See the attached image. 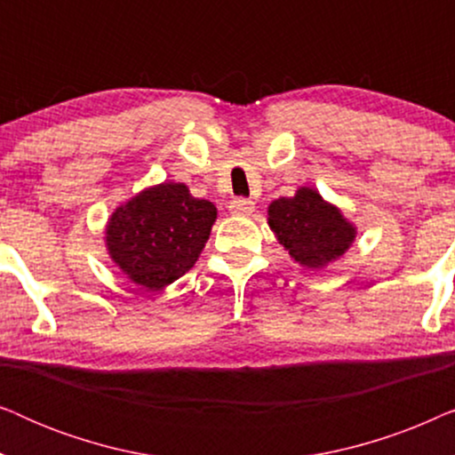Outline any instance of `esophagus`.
I'll list each match as a JSON object with an SVG mask.
<instances>
[{
	"label": "esophagus",
	"mask_w": 455,
	"mask_h": 455,
	"mask_svg": "<svg viewBox=\"0 0 455 455\" xmlns=\"http://www.w3.org/2000/svg\"><path fill=\"white\" fill-rule=\"evenodd\" d=\"M254 211V201H251V198H234L232 203H229V213L232 215H251Z\"/></svg>",
	"instance_id": "1"
}]
</instances>
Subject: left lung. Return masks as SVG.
<instances>
[{"label":"left lung","instance_id":"obj_1","mask_svg":"<svg viewBox=\"0 0 455 455\" xmlns=\"http://www.w3.org/2000/svg\"><path fill=\"white\" fill-rule=\"evenodd\" d=\"M269 228L290 257L307 269L338 260L356 238V228L313 188L296 190L269 204Z\"/></svg>","mask_w":455,"mask_h":455}]
</instances>
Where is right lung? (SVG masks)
<instances>
[{"mask_svg": "<svg viewBox=\"0 0 455 455\" xmlns=\"http://www.w3.org/2000/svg\"><path fill=\"white\" fill-rule=\"evenodd\" d=\"M217 209L188 186L164 182L142 190L111 213L109 257L147 291H159L190 271L207 244Z\"/></svg>", "mask_w": 455, "mask_h": 455, "instance_id": "add662e5", "label": "right lung"}]
</instances>
